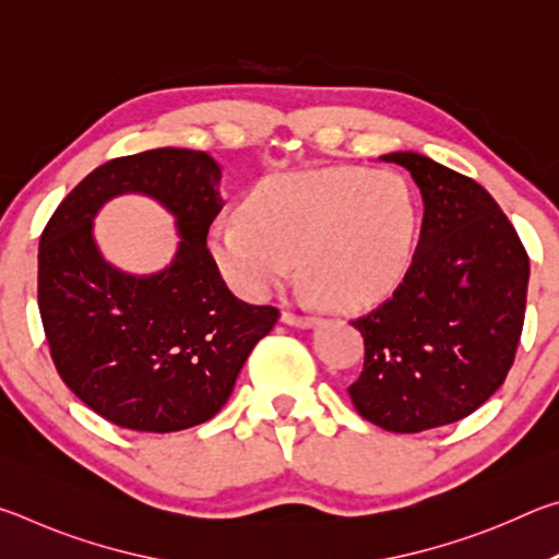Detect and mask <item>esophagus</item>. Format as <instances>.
I'll return each mask as SVG.
<instances>
[{"mask_svg": "<svg viewBox=\"0 0 559 559\" xmlns=\"http://www.w3.org/2000/svg\"><path fill=\"white\" fill-rule=\"evenodd\" d=\"M281 320H283V323H288V325L310 328V325H316V323H318V316H310V313H306V310H296V308H290V310H283Z\"/></svg>", "mask_w": 559, "mask_h": 559, "instance_id": "34e87169", "label": "esophagus"}]
</instances>
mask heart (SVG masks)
Segmentation results:
<instances>
[{"instance_id": "heart-1", "label": "heart", "mask_w": 559, "mask_h": 559, "mask_svg": "<svg viewBox=\"0 0 559 559\" xmlns=\"http://www.w3.org/2000/svg\"><path fill=\"white\" fill-rule=\"evenodd\" d=\"M419 236V197L394 169L328 167L261 179L243 214H224L206 243L236 290L261 298L300 273L343 310L377 306L402 286Z\"/></svg>"}]
</instances>
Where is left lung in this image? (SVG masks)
Listing matches in <instances>:
<instances>
[{
  "mask_svg": "<svg viewBox=\"0 0 559 559\" xmlns=\"http://www.w3.org/2000/svg\"><path fill=\"white\" fill-rule=\"evenodd\" d=\"M382 159L409 169L421 189V239L392 298L353 320L365 365L347 392L362 419L419 433L476 412L506 382L523 333L530 259L476 179L416 153Z\"/></svg>",
  "mask_w": 559,
  "mask_h": 559,
  "instance_id": "left-lung-1",
  "label": "left lung"
}]
</instances>
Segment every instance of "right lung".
Wrapping results in <instances>:
<instances>
[{"mask_svg": "<svg viewBox=\"0 0 559 559\" xmlns=\"http://www.w3.org/2000/svg\"><path fill=\"white\" fill-rule=\"evenodd\" d=\"M219 179L200 150L116 157L71 189L41 234L39 313L56 372L122 429L167 433L210 421L281 316L236 298L206 249L224 206ZM126 191L153 195L178 219V257L155 277L112 270L92 241V216Z\"/></svg>", "mask_w": 559, "mask_h": 559, "instance_id": "add662e5", "label": "right lung"}]
</instances>
